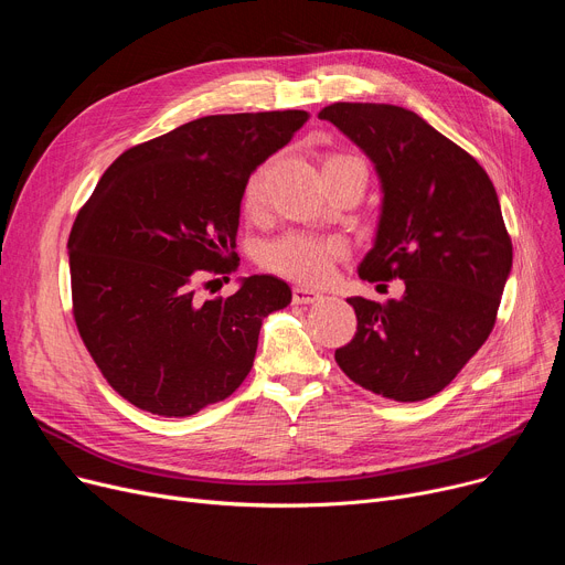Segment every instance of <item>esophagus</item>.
Masks as SVG:
<instances>
[{
	"label": "esophagus",
	"instance_id": "obj_1",
	"mask_svg": "<svg viewBox=\"0 0 565 565\" xmlns=\"http://www.w3.org/2000/svg\"><path fill=\"white\" fill-rule=\"evenodd\" d=\"M318 300H322V295L313 288H305V286L292 288V302L295 305H313Z\"/></svg>",
	"mask_w": 565,
	"mask_h": 565
}]
</instances>
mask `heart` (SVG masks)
Masks as SVG:
<instances>
[{
    "instance_id": "heart-1",
    "label": "heart",
    "mask_w": 565,
    "mask_h": 565,
    "mask_svg": "<svg viewBox=\"0 0 565 565\" xmlns=\"http://www.w3.org/2000/svg\"><path fill=\"white\" fill-rule=\"evenodd\" d=\"M354 160L350 156H330L324 164ZM267 167H258L245 185V207L258 211L265 196ZM345 254V243L334 235H318L309 231H286L260 247V263L286 279L302 284L328 281L334 263Z\"/></svg>"
}]
</instances>
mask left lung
<instances>
[{"label":"left lung","instance_id":"8db88e82","mask_svg":"<svg viewBox=\"0 0 565 565\" xmlns=\"http://www.w3.org/2000/svg\"><path fill=\"white\" fill-rule=\"evenodd\" d=\"M334 124L375 164L382 215L360 265L366 281H405L401 300L348 298L358 332L334 360L360 387L401 403L441 392L490 337L513 243L486 169L422 116L334 103Z\"/></svg>","mask_w":565,"mask_h":565}]
</instances>
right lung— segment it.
Returning a JSON list of instances; mask_svg holds the SVG:
<instances>
[{
    "label": "right lung",
    "instance_id": "add662e5",
    "mask_svg": "<svg viewBox=\"0 0 565 565\" xmlns=\"http://www.w3.org/2000/svg\"><path fill=\"white\" fill-rule=\"evenodd\" d=\"M307 118H196L128 148L79 207L68 237L73 318L109 387L135 407L190 417L252 371L263 318L290 305L288 284L254 275L226 298L199 292L237 270L249 175Z\"/></svg>",
    "mask_w": 565,
    "mask_h": 565
}]
</instances>
